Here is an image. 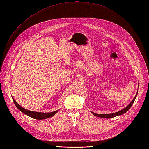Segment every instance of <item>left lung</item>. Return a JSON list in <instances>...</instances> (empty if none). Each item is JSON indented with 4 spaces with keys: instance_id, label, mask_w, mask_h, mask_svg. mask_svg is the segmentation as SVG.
Returning a JSON list of instances; mask_svg holds the SVG:
<instances>
[{
    "instance_id": "left-lung-1",
    "label": "left lung",
    "mask_w": 149,
    "mask_h": 149,
    "mask_svg": "<svg viewBox=\"0 0 149 149\" xmlns=\"http://www.w3.org/2000/svg\"><path fill=\"white\" fill-rule=\"evenodd\" d=\"M137 94H138V92L136 93V94L134 98L133 99V100L131 102V103L129 104L127 107H125V108H124L123 109H122V110L118 111V112H116V113H112V114H96V113H94L93 112H92L93 114L97 116V117H100V118H107V119H109V118H114V117H116V116H119V115H121V114H124L125 113H126L127 111H128V109H130L132 107V105H133V103H134V100L136 99V97L137 96Z\"/></svg>"
}]
</instances>
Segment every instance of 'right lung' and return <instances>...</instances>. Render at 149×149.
Listing matches in <instances>:
<instances>
[{
    "instance_id": "add662e5",
    "label": "right lung",
    "mask_w": 149,
    "mask_h": 149,
    "mask_svg": "<svg viewBox=\"0 0 149 149\" xmlns=\"http://www.w3.org/2000/svg\"><path fill=\"white\" fill-rule=\"evenodd\" d=\"M13 100L15 104L18 109H19V110H20L21 112H22L24 114L30 116V118H34L36 119H39V120L44 119L52 117V116H54L58 111V110H56V111H55L54 112H51V113H39V112L29 111L19 105L13 98Z\"/></svg>"
}]
</instances>
